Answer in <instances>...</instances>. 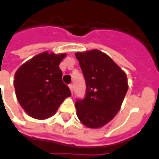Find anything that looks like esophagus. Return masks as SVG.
<instances>
[{"label":"esophagus","instance_id":"esophagus-1","mask_svg":"<svg viewBox=\"0 0 159 159\" xmlns=\"http://www.w3.org/2000/svg\"><path fill=\"white\" fill-rule=\"evenodd\" d=\"M69 88H70V92H71V93H73V85L72 84L69 85Z\"/></svg>","mask_w":159,"mask_h":159}]
</instances>
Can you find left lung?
I'll list each match as a JSON object with an SVG mask.
<instances>
[{"label":"left lung","instance_id":"1","mask_svg":"<svg viewBox=\"0 0 159 159\" xmlns=\"http://www.w3.org/2000/svg\"><path fill=\"white\" fill-rule=\"evenodd\" d=\"M86 82V94L75 104L76 115L84 126L99 129L119 111L128 91L126 73L98 49L76 52Z\"/></svg>","mask_w":159,"mask_h":159}]
</instances>
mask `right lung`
I'll return each instance as SVG.
<instances>
[{"mask_svg":"<svg viewBox=\"0 0 159 159\" xmlns=\"http://www.w3.org/2000/svg\"><path fill=\"white\" fill-rule=\"evenodd\" d=\"M66 53L43 52L23 64L14 75L17 99L26 113L36 119H47L71 95L62 82L59 64Z\"/></svg>","mask_w":159,"mask_h":159,"instance_id":"obj_1","label":"right lung"}]
</instances>
